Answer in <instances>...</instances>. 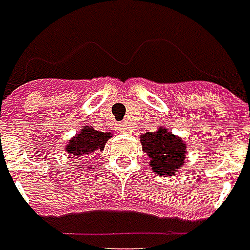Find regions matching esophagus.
I'll return each instance as SVG.
<instances>
[{
    "label": "esophagus",
    "instance_id": "1",
    "mask_svg": "<svg viewBox=\"0 0 250 250\" xmlns=\"http://www.w3.org/2000/svg\"><path fill=\"white\" fill-rule=\"evenodd\" d=\"M117 128H118V131L121 132V133H128V132L131 131V129H129V125H126L125 122H121V124H118V126H117Z\"/></svg>",
    "mask_w": 250,
    "mask_h": 250
}]
</instances>
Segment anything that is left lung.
Returning <instances> with one entry per match:
<instances>
[{
	"label": "left lung",
	"mask_w": 250,
	"mask_h": 250,
	"mask_svg": "<svg viewBox=\"0 0 250 250\" xmlns=\"http://www.w3.org/2000/svg\"><path fill=\"white\" fill-rule=\"evenodd\" d=\"M144 152L149 156V166L157 176L174 174L184 165L187 147L183 139L159 128L155 132H146L141 136Z\"/></svg>",
	"instance_id": "8db88e82"
}]
</instances>
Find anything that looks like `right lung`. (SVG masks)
I'll return each mask as SVG.
<instances>
[{
    "mask_svg": "<svg viewBox=\"0 0 250 250\" xmlns=\"http://www.w3.org/2000/svg\"><path fill=\"white\" fill-rule=\"evenodd\" d=\"M111 138L109 132L95 131L94 128H84L66 145V152L74 157L88 156L95 150H104L106 141Z\"/></svg>",
    "mask_w": 250,
    "mask_h": 250,
    "instance_id": "right-lung-1",
    "label": "right lung"
}]
</instances>
